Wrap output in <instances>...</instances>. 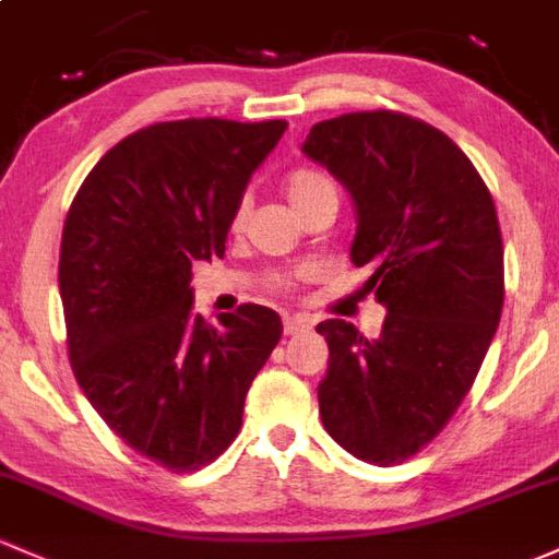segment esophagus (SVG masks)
Listing matches in <instances>:
<instances>
[{
  "label": "esophagus",
  "mask_w": 559,
  "mask_h": 559,
  "mask_svg": "<svg viewBox=\"0 0 559 559\" xmlns=\"http://www.w3.org/2000/svg\"><path fill=\"white\" fill-rule=\"evenodd\" d=\"M282 330H285V335H301V333H309L311 322L304 320V317H285Z\"/></svg>",
  "instance_id": "1"
}]
</instances>
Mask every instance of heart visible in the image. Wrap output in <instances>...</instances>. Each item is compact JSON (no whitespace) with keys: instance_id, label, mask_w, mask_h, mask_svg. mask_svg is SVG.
<instances>
[{"instance_id":"b5f03b06","label":"heart","mask_w":559,"mask_h":559,"mask_svg":"<svg viewBox=\"0 0 559 559\" xmlns=\"http://www.w3.org/2000/svg\"><path fill=\"white\" fill-rule=\"evenodd\" d=\"M285 191H287V200H290V205L296 207L298 215L306 213L309 207H314L317 202H322V200L338 202L335 183L330 181L325 173L311 170V167H298V170H293L285 181ZM245 215H248V202H239L237 210H234V218H231L234 229H239V226H242ZM304 277H306L304 272L269 274V287L277 293H293Z\"/></svg>"}]
</instances>
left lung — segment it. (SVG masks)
<instances>
[{
	"label": "left lung",
	"mask_w": 559,
	"mask_h": 559,
	"mask_svg": "<svg viewBox=\"0 0 559 559\" xmlns=\"http://www.w3.org/2000/svg\"><path fill=\"white\" fill-rule=\"evenodd\" d=\"M304 154L357 205L354 266L386 306L378 338L352 322L317 325L328 376L320 416L368 464L413 459L469 394L501 320L503 242L493 197L442 130L378 109L317 122Z\"/></svg>",
	"instance_id": "1"
}]
</instances>
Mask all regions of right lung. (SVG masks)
<instances>
[{
    "mask_svg": "<svg viewBox=\"0 0 559 559\" xmlns=\"http://www.w3.org/2000/svg\"><path fill=\"white\" fill-rule=\"evenodd\" d=\"M285 119H176L122 138L76 191L58 285L71 370L124 445L197 472L231 445L282 335L277 311H191V263L224 255L234 210Z\"/></svg>",
    "mask_w": 559,
    "mask_h": 559,
    "instance_id": "obj_1",
    "label": "right lung"
}]
</instances>
